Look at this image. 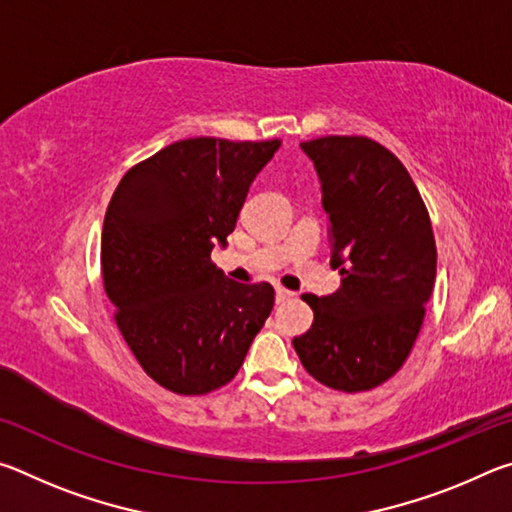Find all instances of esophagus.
Here are the masks:
<instances>
[{"label": "esophagus", "mask_w": 512, "mask_h": 512, "mask_svg": "<svg viewBox=\"0 0 512 512\" xmlns=\"http://www.w3.org/2000/svg\"><path fill=\"white\" fill-rule=\"evenodd\" d=\"M291 298H293L291 291L282 289V287L275 289V302H277V305H280V302H287V300H291Z\"/></svg>", "instance_id": "34e87169"}]
</instances>
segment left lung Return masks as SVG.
Returning a JSON list of instances; mask_svg holds the SVG:
<instances>
[{"instance_id":"1","label":"left lung","mask_w":512,"mask_h":512,"mask_svg":"<svg viewBox=\"0 0 512 512\" xmlns=\"http://www.w3.org/2000/svg\"><path fill=\"white\" fill-rule=\"evenodd\" d=\"M300 146L318 171L343 280L332 296H302L314 323L293 348L327 388L370 391L404 366L420 334L436 282L431 219L409 171L379 142L327 135Z\"/></svg>"}]
</instances>
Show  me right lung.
<instances>
[{
	"mask_svg": "<svg viewBox=\"0 0 512 512\" xmlns=\"http://www.w3.org/2000/svg\"><path fill=\"white\" fill-rule=\"evenodd\" d=\"M280 144L173 142L128 169L110 198L103 289L137 363L171 393L228 384L271 314V284L232 282L210 255L225 246L250 183Z\"/></svg>",
	"mask_w": 512,
	"mask_h": 512,
	"instance_id": "obj_1",
	"label": "right lung"
}]
</instances>
